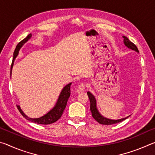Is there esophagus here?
Returning a JSON list of instances; mask_svg holds the SVG:
<instances>
[{
    "instance_id": "obj_1",
    "label": "esophagus",
    "mask_w": 155,
    "mask_h": 155,
    "mask_svg": "<svg viewBox=\"0 0 155 155\" xmlns=\"http://www.w3.org/2000/svg\"><path fill=\"white\" fill-rule=\"evenodd\" d=\"M85 83H81V85L78 86V87L77 89V93L83 92V91H85Z\"/></svg>"
}]
</instances>
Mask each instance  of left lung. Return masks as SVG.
<instances>
[{"label":"left lung","instance_id":"1","mask_svg":"<svg viewBox=\"0 0 155 155\" xmlns=\"http://www.w3.org/2000/svg\"><path fill=\"white\" fill-rule=\"evenodd\" d=\"M123 38H124V43L126 46L128 47V48L132 49L133 51H135L137 52H139L137 46H136L133 42H131L127 37L123 36ZM87 94L90 101V111L91 112V115H92V117L99 123V124H104V125H111V124H117V123L122 122L123 120H126L130 116L129 115V116H128L127 117H124V118H122L120 120H111V119L106 118V117H103V115L100 114L98 109H97L96 100L95 98V97H94V96L92 94L90 93V91H87Z\"/></svg>","mask_w":155,"mask_h":155}]
</instances>
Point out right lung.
<instances>
[{
    "label": "right lung",
    "mask_w": 155,
    "mask_h": 155,
    "mask_svg": "<svg viewBox=\"0 0 155 155\" xmlns=\"http://www.w3.org/2000/svg\"><path fill=\"white\" fill-rule=\"evenodd\" d=\"M31 36H32V35L30 33L29 35H27V38H25L24 40H22L20 42L18 43V44L16 46V48H15L14 52V57H13V61L11 65V72H10L11 75L14 60L16 58L18 53H19L20 49L21 48V47L29 40L31 38ZM71 84L72 83L68 84V85H65V87L63 88L61 93L59 94V98L57 99L55 105H54V107L51 110V111H48L46 114L43 115V116L38 117V118H31V117H28L27 115H26L24 114V112L22 111V109H20V107L19 105H17V108L19 110L20 114L22 115V116L25 117L27 120H29L30 122L36 123V124H52V123L55 122L61 117L65 107H66L68 100L70 96V85H71Z\"/></svg>",
    "instance_id": "1"
}]
</instances>
